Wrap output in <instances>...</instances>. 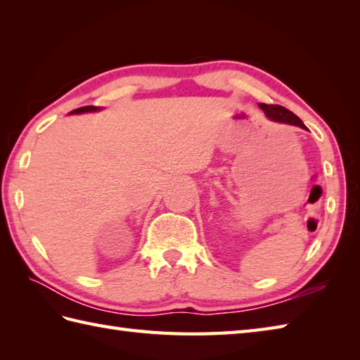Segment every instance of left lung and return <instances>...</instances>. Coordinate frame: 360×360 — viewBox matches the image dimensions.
I'll list each match as a JSON object with an SVG mask.
<instances>
[{
    "label": "left lung",
    "instance_id": "left-lung-1",
    "mask_svg": "<svg viewBox=\"0 0 360 360\" xmlns=\"http://www.w3.org/2000/svg\"><path fill=\"white\" fill-rule=\"evenodd\" d=\"M259 108H262L266 112V116L269 117L271 120L280 122V124H289V125H295V127H300V128H307V127H304L303 122L298 119L292 111L286 110L285 106L259 103Z\"/></svg>",
    "mask_w": 360,
    "mask_h": 360
}]
</instances>
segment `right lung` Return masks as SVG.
Wrapping results in <instances>:
<instances>
[{
	"mask_svg": "<svg viewBox=\"0 0 360 360\" xmlns=\"http://www.w3.org/2000/svg\"><path fill=\"white\" fill-rule=\"evenodd\" d=\"M101 108H97V106H82V108H77L71 111V114H82V112H91V111H97Z\"/></svg>",
	"mask_w": 360,
	"mask_h": 360,
	"instance_id": "obj_1",
	"label": "right lung"
}]
</instances>
